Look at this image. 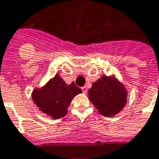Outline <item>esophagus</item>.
I'll list each match as a JSON object with an SVG mask.
<instances>
[{"mask_svg":"<svg viewBox=\"0 0 159 159\" xmlns=\"http://www.w3.org/2000/svg\"><path fill=\"white\" fill-rule=\"evenodd\" d=\"M81 90L82 92H83V93H86V92H87V87H86V86H83V87H81Z\"/></svg>","mask_w":159,"mask_h":159,"instance_id":"obj_1","label":"esophagus"}]
</instances>
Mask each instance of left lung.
Returning <instances> with one entry per match:
<instances>
[{
    "mask_svg": "<svg viewBox=\"0 0 159 159\" xmlns=\"http://www.w3.org/2000/svg\"><path fill=\"white\" fill-rule=\"evenodd\" d=\"M88 93L90 101L104 116H115L126 103V89L112 77L103 76L92 84Z\"/></svg>",
    "mask_w": 159,
    "mask_h": 159,
    "instance_id": "obj_1",
    "label": "left lung"
}]
</instances>
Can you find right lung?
Segmentation results:
<instances>
[{"label":"right lung","instance_id":"1","mask_svg":"<svg viewBox=\"0 0 159 159\" xmlns=\"http://www.w3.org/2000/svg\"><path fill=\"white\" fill-rule=\"evenodd\" d=\"M82 92L74 82L67 85L56 74L42 89H36L32 92V99L43 113L47 114L54 119L66 116L67 107L74 96Z\"/></svg>","mask_w":159,"mask_h":159}]
</instances>
